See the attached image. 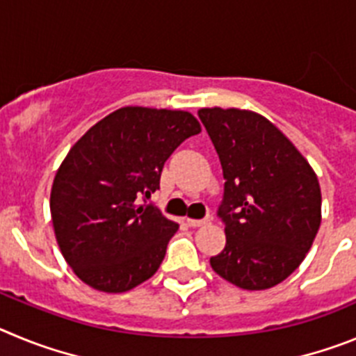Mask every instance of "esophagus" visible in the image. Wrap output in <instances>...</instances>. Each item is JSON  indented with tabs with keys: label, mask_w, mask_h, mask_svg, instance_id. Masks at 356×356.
Masks as SVG:
<instances>
[{
	"label": "esophagus",
	"mask_w": 356,
	"mask_h": 356,
	"mask_svg": "<svg viewBox=\"0 0 356 356\" xmlns=\"http://www.w3.org/2000/svg\"><path fill=\"white\" fill-rule=\"evenodd\" d=\"M185 221H187L188 226H194V228H197V226H203V225H209V219H191V217H185Z\"/></svg>",
	"instance_id": "obj_1"
}]
</instances>
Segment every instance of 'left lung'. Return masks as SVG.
<instances>
[{"mask_svg": "<svg viewBox=\"0 0 356 356\" xmlns=\"http://www.w3.org/2000/svg\"><path fill=\"white\" fill-rule=\"evenodd\" d=\"M221 160L225 194L217 216L226 246L210 259L217 275L264 291L300 267L321 225L316 172L269 119L238 108H200Z\"/></svg>", "mask_w": 356, "mask_h": 356, "instance_id": "1", "label": "left lung"}]
</instances>
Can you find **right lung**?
Here are the masks:
<instances>
[{"instance_id":"1","label":"right lung","mask_w":356,"mask_h":356,"mask_svg":"<svg viewBox=\"0 0 356 356\" xmlns=\"http://www.w3.org/2000/svg\"><path fill=\"white\" fill-rule=\"evenodd\" d=\"M191 112L122 106L69 149L49 197L55 237L74 275L96 291H131L155 275L178 225L139 205L163 163L200 134Z\"/></svg>"}]
</instances>
